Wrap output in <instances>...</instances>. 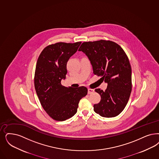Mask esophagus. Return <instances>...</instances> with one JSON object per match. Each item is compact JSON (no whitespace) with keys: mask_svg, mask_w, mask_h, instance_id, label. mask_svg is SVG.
I'll return each instance as SVG.
<instances>
[{"mask_svg":"<svg viewBox=\"0 0 159 159\" xmlns=\"http://www.w3.org/2000/svg\"><path fill=\"white\" fill-rule=\"evenodd\" d=\"M94 90L92 89H88V94H92L94 92Z\"/></svg>","mask_w":159,"mask_h":159,"instance_id":"obj_1","label":"esophagus"}]
</instances>
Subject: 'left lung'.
<instances>
[{
	"label": "left lung",
	"instance_id": "8db88e82",
	"mask_svg": "<svg viewBox=\"0 0 159 159\" xmlns=\"http://www.w3.org/2000/svg\"><path fill=\"white\" fill-rule=\"evenodd\" d=\"M88 56L93 73L107 83L105 91L96 89L101 96L94 111L104 117H113L124 110L132 88L131 69L126 53L120 46L110 40L83 42L79 49Z\"/></svg>",
	"mask_w": 159,
	"mask_h": 159
}]
</instances>
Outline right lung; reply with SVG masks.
Instances as JSON below:
<instances>
[{"label": "right lung", "instance_id": "right-lung-1", "mask_svg": "<svg viewBox=\"0 0 159 159\" xmlns=\"http://www.w3.org/2000/svg\"><path fill=\"white\" fill-rule=\"evenodd\" d=\"M82 42H59L46 46L37 61L34 88L41 105L53 119L64 121L77 112L80 100L88 94V89L66 88L61 84L67 74V62Z\"/></svg>", "mask_w": 159, "mask_h": 159}]
</instances>
